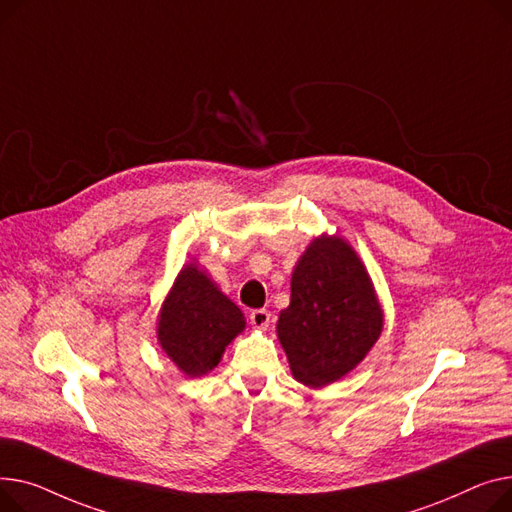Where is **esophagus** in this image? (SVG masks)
<instances>
[{
	"instance_id": "1",
	"label": "esophagus",
	"mask_w": 512,
	"mask_h": 512,
	"mask_svg": "<svg viewBox=\"0 0 512 512\" xmlns=\"http://www.w3.org/2000/svg\"><path fill=\"white\" fill-rule=\"evenodd\" d=\"M250 322H252V326L254 328H260V330H264L268 324H270V312L268 310H252L250 312Z\"/></svg>"
}]
</instances>
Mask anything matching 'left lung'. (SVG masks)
I'll return each mask as SVG.
<instances>
[{
  "label": "left lung",
  "mask_w": 512,
  "mask_h": 512,
  "mask_svg": "<svg viewBox=\"0 0 512 512\" xmlns=\"http://www.w3.org/2000/svg\"><path fill=\"white\" fill-rule=\"evenodd\" d=\"M382 308L366 266L339 235H320L297 260L277 337L291 374L310 388L347 376L382 333Z\"/></svg>",
  "instance_id": "left-lung-1"
}]
</instances>
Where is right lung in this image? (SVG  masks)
Segmentation results:
<instances>
[{
    "label": "right lung",
    "mask_w": 512,
    "mask_h": 512,
    "mask_svg": "<svg viewBox=\"0 0 512 512\" xmlns=\"http://www.w3.org/2000/svg\"><path fill=\"white\" fill-rule=\"evenodd\" d=\"M244 328L242 310L196 264H186L159 312L157 339L179 370L198 378L219 366Z\"/></svg>",
    "instance_id": "add662e5"
}]
</instances>
